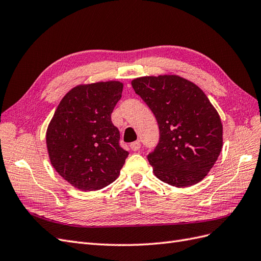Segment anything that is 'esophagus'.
<instances>
[{
  "mask_svg": "<svg viewBox=\"0 0 261 261\" xmlns=\"http://www.w3.org/2000/svg\"><path fill=\"white\" fill-rule=\"evenodd\" d=\"M129 147H130V149L133 150V151H137V150L140 149L141 144H140V141H134V143L130 144Z\"/></svg>",
  "mask_w": 261,
  "mask_h": 261,
  "instance_id": "obj_1",
  "label": "esophagus"
}]
</instances>
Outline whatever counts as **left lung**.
Listing matches in <instances>:
<instances>
[{"label":"left lung","instance_id":"left-lung-1","mask_svg":"<svg viewBox=\"0 0 261 261\" xmlns=\"http://www.w3.org/2000/svg\"><path fill=\"white\" fill-rule=\"evenodd\" d=\"M132 86L159 125V143L147 156L154 175L176 187L203 179L222 149L223 129L204 92L176 75L139 77Z\"/></svg>","mask_w":261,"mask_h":261}]
</instances>
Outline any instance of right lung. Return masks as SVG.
<instances>
[{
    "mask_svg": "<svg viewBox=\"0 0 261 261\" xmlns=\"http://www.w3.org/2000/svg\"><path fill=\"white\" fill-rule=\"evenodd\" d=\"M123 84L100 82L69 90L46 130L51 164L70 185L98 191L117 178L128 152L111 114L122 98Z\"/></svg>",
    "mask_w": 261,
    "mask_h": 261,
    "instance_id": "obj_1",
    "label": "right lung"
}]
</instances>
